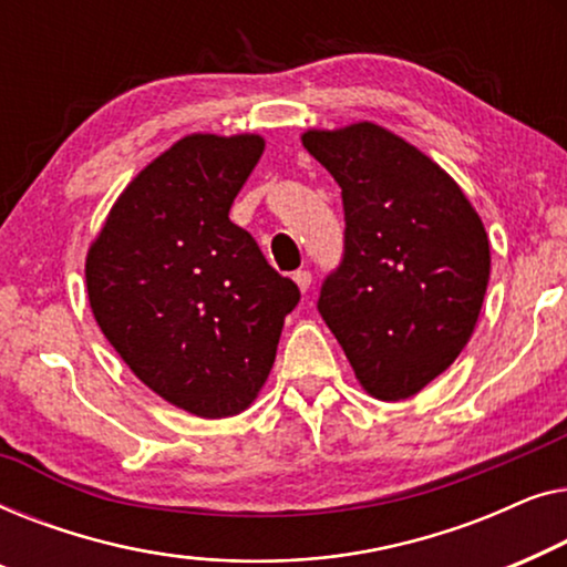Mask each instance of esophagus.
Segmentation results:
<instances>
[{"label": "esophagus", "instance_id": "34e87169", "mask_svg": "<svg viewBox=\"0 0 567 567\" xmlns=\"http://www.w3.org/2000/svg\"><path fill=\"white\" fill-rule=\"evenodd\" d=\"M292 280H295V285L300 287V292H308V287H310V282H313V275L308 272V269H298V272L292 275Z\"/></svg>", "mask_w": 567, "mask_h": 567}]
</instances>
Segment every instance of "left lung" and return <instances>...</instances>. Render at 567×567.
Returning <instances> with one entry per match:
<instances>
[{
    "instance_id": "left-lung-1",
    "label": "left lung",
    "mask_w": 567,
    "mask_h": 567,
    "mask_svg": "<svg viewBox=\"0 0 567 567\" xmlns=\"http://www.w3.org/2000/svg\"><path fill=\"white\" fill-rule=\"evenodd\" d=\"M302 146L337 179L347 223L318 313L367 393L416 395L473 337L491 277L483 223L450 174L385 127L308 131Z\"/></svg>"
}]
</instances>
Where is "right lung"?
<instances>
[{"mask_svg": "<svg viewBox=\"0 0 567 567\" xmlns=\"http://www.w3.org/2000/svg\"><path fill=\"white\" fill-rule=\"evenodd\" d=\"M259 135H187L110 210L86 257V292L143 385L203 419L244 411L272 370L300 290L228 210Z\"/></svg>", "mask_w": 567, "mask_h": 567, "instance_id": "right-lung-1", "label": "right lung"}]
</instances>
